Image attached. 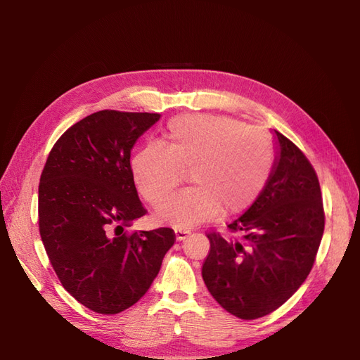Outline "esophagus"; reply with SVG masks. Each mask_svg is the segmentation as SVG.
<instances>
[{
    "label": "esophagus",
    "instance_id": "esophagus-1",
    "mask_svg": "<svg viewBox=\"0 0 360 360\" xmlns=\"http://www.w3.org/2000/svg\"><path fill=\"white\" fill-rule=\"evenodd\" d=\"M174 233H176V240L181 242L191 234V230H186V228H181V226H176L174 228Z\"/></svg>",
    "mask_w": 360,
    "mask_h": 360
}]
</instances>
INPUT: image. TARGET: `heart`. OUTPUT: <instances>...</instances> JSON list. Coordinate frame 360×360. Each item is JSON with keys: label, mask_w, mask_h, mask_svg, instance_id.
I'll list each match as a JSON object with an SVG mask.
<instances>
[{"label": "heart", "mask_w": 360, "mask_h": 360, "mask_svg": "<svg viewBox=\"0 0 360 360\" xmlns=\"http://www.w3.org/2000/svg\"><path fill=\"white\" fill-rule=\"evenodd\" d=\"M163 145L148 144L130 159L139 193L151 202L165 200L191 168L192 188L172 195L156 209L160 222L193 226L221 212H243L263 191L274 165L266 134L243 122L216 115L172 118Z\"/></svg>", "instance_id": "heart-1"}]
</instances>
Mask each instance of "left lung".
Instances as JSON below:
<instances>
[{"label": "left lung", "mask_w": 360, "mask_h": 360, "mask_svg": "<svg viewBox=\"0 0 360 360\" xmlns=\"http://www.w3.org/2000/svg\"><path fill=\"white\" fill-rule=\"evenodd\" d=\"M270 176L249 209L228 225L242 240L207 234L202 279L214 300L242 320L274 312L299 290L324 231L319 177L309 160L278 130Z\"/></svg>", "instance_id": "1"}]
</instances>
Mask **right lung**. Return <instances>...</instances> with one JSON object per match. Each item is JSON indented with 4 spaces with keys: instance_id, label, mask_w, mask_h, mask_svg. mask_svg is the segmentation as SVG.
Wrapping results in <instances>:
<instances>
[{
    "instance_id": "add662e5",
    "label": "right lung",
    "mask_w": 360,
    "mask_h": 360,
    "mask_svg": "<svg viewBox=\"0 0 360 360\" xmlns=\"http://www.w3.org/2000/svg\"><path fill=\"white\" fill-rule=\"evenodd\" d=\"M160 114L99 111L52 147L39 184V230L51 264L72 296L111 315L135 304L176 242L171 228L123 233L146 209L130 151Z\"/></svg>"
}]
</instances>
